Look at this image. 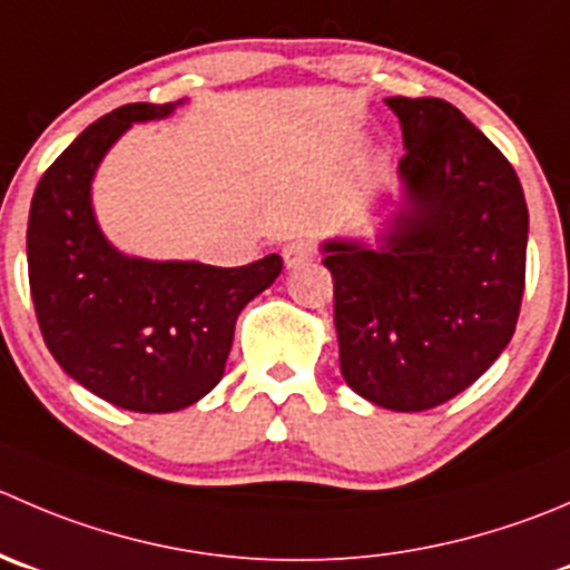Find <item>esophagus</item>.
<instances>
[{
    "mask_svg": "<svg viewBox=\"0 0 570 570\" xmlns=\"http://www.w3.org/2000/svg\"><path fill=\"white\" fill-rule=\"evenodd\" d=\"M314 253H317V250H314L312 242L297 239V242H289V245H286L284 250H281V256H284L286 269H295V267H301V264L312 262Z\"/></svg>",
    "mask_w": 570,
    "mask_h": 570,
    "instance_id": "obj_1",
    "label": "esophagus"
}]
</instances>
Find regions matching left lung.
I'll list each match as a JSON object with an SVG mask.
<instances>
[{"mask_svg": "<svg viewBox=\"0 0 570 570\" xmlns=\"http://www.w3.org/2000/svg\"><path fill=\"white\" fill-rule=\"evenodd\" d=\"M401 121L403 200L379 245L323 242L340 370L392 412H423L473 384L515 334L529 212L499 147L438 97H386Z\"/></svg>", "mask_w": 570, "mask_h": 570, "instance_id": "left-lung-1", "label": "left lung"}]
</instances>
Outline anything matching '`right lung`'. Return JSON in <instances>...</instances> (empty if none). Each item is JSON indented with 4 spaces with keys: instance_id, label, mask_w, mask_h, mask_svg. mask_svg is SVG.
Here are the masks:
<instances>
[{
    "instance_id": "add662e5",
    "label": "right lung",
    "mask_w": 570,
    "mask_h": 570,
    "mask_svg": "<svg viewBox=\"0 0 570 570\" xmlns=\"http://www.w3.org/2000/svg\"><path fill=\"white\" fill-rule=\"evenodd\" d=\"M184 102V99H180ZM180 102H132L88 125L43 173L27 223L36 317L55 362L130 412H178L219 384L236 317L281 275L278 253L245 267L125 256L99 230L91 180L136 121Z\"/></svg>"
}]
</instances>
